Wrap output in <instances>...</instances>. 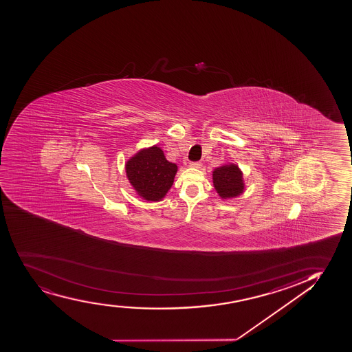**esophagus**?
<instances>
[{"label":"esophagus","mask_w":352,"mask_h":352,"mask_svg":"<svg viewBox=\"0 0 352 352\" xmlns=\"http://www.w3.org/2000/svg\"><path fill=\"white\" fill-rule=\"evenodd\" d=\"M190 166L191 168H195V169H201L202 168V163L201 162H191Z\"/></svg>","instance_id":"obj_1"}]
</instances>
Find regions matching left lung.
Instances as JSON below:
<instances>
[{"label":"left lung","instance_id":"8db88e82","mask_svg":"<svg viewBox=\"0 0 352 352\" xmlns=\"http://www.w3.org/2000/svg\"><path fill=\"white\" fill-rule=\"evenodd\" d=\"M214 190L223 201L241 196L245 191L243 171L236 163H226L212 170Z\"/></svg>","mask_w":352,"mask_h":352}]
</instances>
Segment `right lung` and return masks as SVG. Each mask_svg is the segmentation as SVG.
I'll return each instance as SVG.
<instances>
[{
  "mask_svg": "<svg viewBox=\"0 0 352 352\" xmlns=\"http://www.w3.org/2000/svg\"><path fill=\"white\" fill-rule=\"evenodd\" d=\"M124 168L130 186L146 202L164 199L178 170L177 164L168 161L157 144L138 150L126 160Z\"/></svg>",
  "mask_w": 352,
  "mask_h": 352,
  "instance_id": "right-lung-1",
  "label": "right lung"
}]
</instances>
